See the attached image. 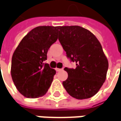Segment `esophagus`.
<instances>
[{"label":"esophagus","instance_id":"34e87169","mask_svg":"<svg viewBox=\"0 0 121 121\" xmlns=\"http://www.w3.org/2000/svg\"><path fill=\"white\" fill-rule=\"evenodd\" d=\"M55 69H56V71H62V70H63V69H59V68H56Z\"/></svg>","mask_w":121,"mask_h":121}]
</instances>
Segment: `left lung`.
<instances>
[{"label":"left lung","mask_w":121,"mask_h":121,"mask_svg":"<svg viewBox=\"0 0 121 121\" xmlns=\"http://www.w3.org/2000/svg\"><path fill=\"white\" fill-rule=\"evenodd\" d=\"M58 40L76 69L65 67L68 78L63 85L78 99H88L97 93L106 80L108 61L97 37L79 26H60Z\"/></svg>","instance_id":"1"}]
</instances>
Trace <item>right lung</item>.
Returning a JSON list of instances; mask_svg holds the SVG:
<instances>
[{
	"label": "right lung",
	"instance_id": "obj_1",
	"mask_svg": "<svg viewBox=\"0 0 121 121\" xmlns=\"http://www.w3.org/2000/svg\"><path fill=\"white\" fill-rule=\"evenodd\" d=\"M59 26H41L33 28L22 39L13 52L11 74L15 87L27 98L44 95L56 71L47 60L48 49L58 39Z\"/></svg>",
	"mask_w": 121,
	"mask_h": 121
}]
</instances>
